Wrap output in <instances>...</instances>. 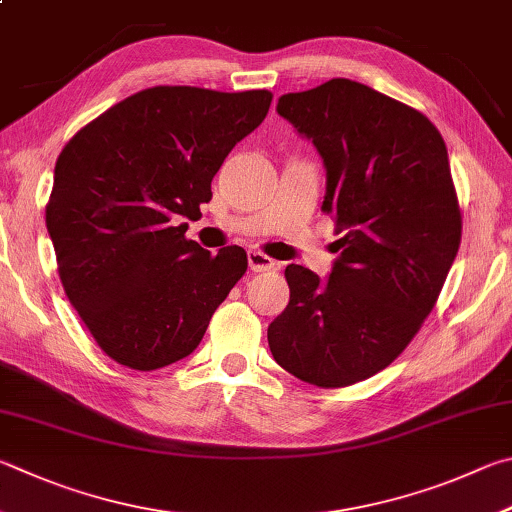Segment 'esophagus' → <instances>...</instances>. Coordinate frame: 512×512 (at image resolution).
Instances as JSON below:
<instances>
[{
	"instance_id": "1",
	"label": "esophagus",
	"mask_w": 512,
	"mask_h": 512,
	"mask_svg": "<svg viewBox=\"0 0 512 512\" xmlns=\"http://www.w3.org/2000/svg\"><path fill=\"white\" fill-rule=\"evenodd\" d=\"M248 266H250V271L264 273V271H271V268H275V262L268 255L259 253V250H248Z\"/></svg>"
}]
</instances>
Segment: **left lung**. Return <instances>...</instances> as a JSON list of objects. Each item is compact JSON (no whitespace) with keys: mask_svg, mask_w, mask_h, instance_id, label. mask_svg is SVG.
<instances>
[{"mask_svg":"<svg viewBox=\"0 0 512 512\" xmlns=\"http://www.w3.org/2000/svg\"><path fill=\"white\" fill-rule=\"evenodd\" d=\"M277 114L322 156V210L336 221L340 255L327 280L286 266L291 300L268 347L304 383L347 387L401 356L457 257L448 150L421 111L347 78L284 94Z\"/></svg>","mask_w":512,"mask_h":512,"instance_id":"8db88e82","label":"left lung"}]
</instances>
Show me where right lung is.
<instances>
[{"mask_svg": "<svg viewBox=\"0 0 512 512\" xmlns=\"http://www.w3.org/2000/svg\"><path fill=\"white\" fill-rule=\"evenodd\" d=\"M266 89L224 94L152 87L118 102L64 145L46 206L58 273L98 347L152 371L199 347L246 273V250L185 239L212 176L266 118Z\"/></svg>", "mask_w": 512, "mask_h": 512, "instance_id": "obj_1", "label": "right lung"}]
</instances>
